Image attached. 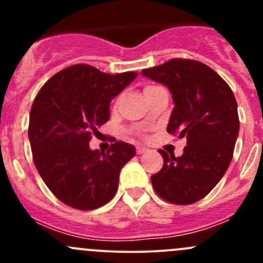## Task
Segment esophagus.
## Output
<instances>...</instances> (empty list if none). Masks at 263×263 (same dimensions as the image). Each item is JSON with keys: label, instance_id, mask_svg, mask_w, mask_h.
<instances>
[{"label": "esophagus", "instance_id": "34e87169", "mask_svg": "<svg viewBox=\"0 0 263 263\" xmlns=\"http://www.w3.org/2000/svg\"><path fill=\"white\" fill-rule=\"evenodd\" d=\"M146 151H147L146 147H142V146H137V147H136V153L139 154V155H141V154L146 153Z\"/></svg>", "mask_w": 263, "mask_h": 263}]
</instances>
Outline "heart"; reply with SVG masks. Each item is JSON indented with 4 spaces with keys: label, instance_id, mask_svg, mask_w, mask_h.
<instances>
[{
    "label": "heart",
    "instance_id": "b5f03b06",
    "mask_svg": "<svg viewBox=\"0 0 263 263\" xmlns=\"http://www.w3.org/2000/svg\"><path fill=\"white\" fill-rule=\"evenodd\" d=\"M156 87H158V86H153V85H148V86L145 87V94H146V92H148V91H151V90L156 89Z\"/></svg>",
    "mask_w": 263,
    "mask_h": 263
}]
</instances>
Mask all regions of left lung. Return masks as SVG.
Returning <instances> with one entry per match:
<instances>
[{"label":"left lung","instance_id":"8db88e82","mask_svg":"<svg viewBox=\"0 0 263 263\" xmlns=\"http://www.w3.org/2000/svg\"><path fill=\"white\" fill-rule=\"evenodd\" d=\"M171 90L174 109L166 131L187 139L184 153L159 150L164 159L151 177L155 192L176 205H190L210 193L232 161L239 134L237 100L229 85L205 63L174 58L142 70Z\"/></svg>","mask_w":263,"mask_h":263}]
</instances>
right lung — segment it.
I'll return each mask as SVG.
<instances>
[{
  "label": "right lung",
  "instance_id": "add662e5",
  "mask_svg": "<svg viewBox=\"0 0 263 263\" xmlns=\"http://www.w3.org/2000/svg\"><path fill=\"white\" fill-rule=\"evenodd\" d=\"M136 76L131 71L109 75L80 63L53 75L34 99L28 129L34 164L67 206L89 211L115 197L121 169L135 147L117 141L100 153L90 150L89 141L109 119L113 98Z\"/></svg>",
  "mask_w": 263,
  "mask_h": 263
}]
</instances>
